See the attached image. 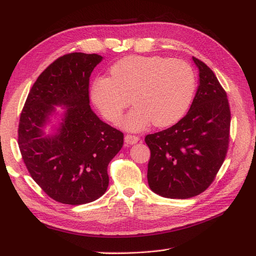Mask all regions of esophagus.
Instances as JSON below:
<instances>
[{"label": "esophagus", "mask_w": 256, "mask_h": 256, "mask_svg": "<svg viewBox=\"0 0 256 256\" xmlns=\"http://www.w3.org/2000/svg\"><path fill=\"white\" fill-rule=\"evenodd\" d=\"M138 140H140V138L136 136H132V134H126L125 136V142L127 144H136Z\"/></svg>", "instance_id": "1"}]
</instances>
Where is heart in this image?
Listing matches in <instances>:
<instances>
[{
	"label": "heart",
	"mask_w": 256,
	"mask_h": 256,
	"mask_svg": "<svg viewBox=\"0 0 256 256\" xmlns=\"http://www.w3.org/2000/svg\"><path fill=\"white\" fill-rule=\"evenodd\" d=\"M111 76H97L90 96L104 118L118 124L131 100L136 106L122 125L141 131L152 122L166 127L188 111L196 88L192 67L164 56H127L110 68Z\"/></svg>",
	"instance_id": "b5f03b06"
}]
</instances>
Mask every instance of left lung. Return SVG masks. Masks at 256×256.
<instances>
[{"mask_svg":"<svg viewBox=\"0 0 256 256\" xmlns=\"http://www.w3.org/2000/svg\"><path fill=\"white\" fill-rule=\"evenodd\" d=\"M200 84L186 116L174 126L147 134L150 150V188L168 198H189L204 192L226 159L230 111L226 90L214 72L192 58Z\"/></svg>","mask_w":256,"mask_h":256,"instance_id":"1","label":"left lung"}]
</instances>
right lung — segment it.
Instances as JSON below:
<instances>
[{
  "label": "right lung",
  "mask_w": 256,
  "mask_h": 256,
  "mask_svg": "<svg viewBox=\"0 0 256 256\" xmlns=\"http://www.w3.org/2000/svg\"><path fill=\"white\" fill-rule=\"evenodd\" d=\"M98 54L74 52L54 60L30 88L20 115L18 144L35 182L56 202L90 203L109 186L108 164L124 144L122 131L104 122L90 106L88 84ZM64 106L58 128L44 126Z\"/></svg>",
  "instance_id": "1"
}]
</instances>
